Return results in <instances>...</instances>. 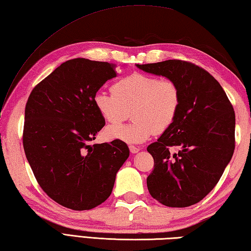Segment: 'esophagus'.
<instances>
[{
	"mask_svg": "<svg viewBox=\"0 0 251 251\" xmlns=\"http://www.w3.org/2000/svg\"><path fill=\"white\" fill-rule=\"evenodd\" d=\"M129 151L131 152V153H138V152H139L140 151V149L139 148H137V147H135V146H129Z\"/></svg>",
	"mask_w": 251,
	"mask_h": 251,
	"instance_id": "esophagus-1",
	"label": "esophagus"
}]
</instances>
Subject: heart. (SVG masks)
Instances as JSON below:
<instances>
[{
	"instance_id": "1",
	"label": "heart",
	"mask_w": 251,
	"mask_h": 251,
	"mask_svg": "<svg viewBox=\"0 0 251 251\" xmlns=\"http://www.w3.org/2000/svg\"><path fill=\"white\" fill-rule=\"evenodd\" d=\"M94 104L101 117L112 125L125 121L131 110L134 121L128 125L108 127L105 136L141 143L174 124L181 106V93L172 79L137 72L119 79L112 86V93L98 90L94 95Z\"/></svg>"
}]
</instances>
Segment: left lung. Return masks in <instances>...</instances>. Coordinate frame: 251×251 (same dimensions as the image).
<instances>
[{"label":"left lung","mask_w":251,"mask_h":251,"mask_svg":"<svg viewBox=\"0 0 251 251\" xmlns=\"http://www.w3.org/2000/svg\"><path fill=\"white\" fill-rule=\"evenodd\" d=\"M137 67L172 79L181 93L177 119L147 149L154 158L148 190L165 206L194 205L215 188L233 156V105L219 82L194 63L174 59ZM174 146L180 150L174 153Z\"/></svg>","instance_id":"obj_1"}]
</instances>
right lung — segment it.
I'll return each instance as SVG.
<instances>
[{
	"mask_svg": "<svg viewBox=\"0 0 251 251\" xmlns=\"http://www.w3.org/2000/svg\"><path fill=\"white\" fill-rule=\"evenodd\" d=\"M115 76V65L75 58L37 84L26 101V159L41 188L63 207L88 210L102 204L129 156L121 140L90 145L105 124L94 95Z\"/></svg>",
	"mask_w": 251,
	"mask_h": 251,
	"instance_id": "right-lung-1",
	"label": "right lung"
}]
</instances>
